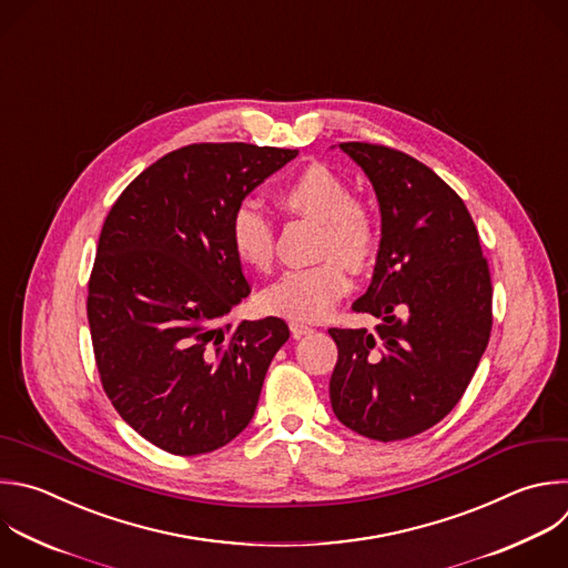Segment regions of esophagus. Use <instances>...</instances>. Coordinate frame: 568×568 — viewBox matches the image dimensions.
Here are the masks:
<instances>
[{
    "label": "esophagus",
    "instance_id": "1",
    "mask_svg": "<svg viewBox=\"0 0 568 568\" xmlns=\"http://www.w3.org/2000/svg\"><path fill=\"white\" fill-rule=\"evenodd\" d=\"M290 329H292L294 338H301V336H307V334H312V332H314V327H312V325L301 323V321H292V323H290Z\"/></svg>",
    "mask_w": 568,
    "mask_h": 568
}]
</instances>
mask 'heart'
<instances>
[{
	"label": "heart",
	"instance_id": "obj_1",
	"mask_svg": "<svg viewBox=\"0 0 568 568\" xmlns=\"http://www.w3.org/2000/svg\"><path fill=\"white\" fill-rule=\"evenodd\" d=\"M281 205L321 223L316 254L327 256L303 270L285 272L261 294L270 314L318 321L349 290V272L369 265L376 250V223L365 205L352 199L349 184L325 164L301 169L281 192ZM230 243L236 258L258 272L274 258L272 221L254 205H241L230 219Z\"/></svg>",
	"mask_w": 568,
	"mask_h": 568
}]
</instances>
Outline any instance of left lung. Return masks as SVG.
Returning a JSON list of instances; mask_svg holds the SVG:
<instances>
[{"mask_svg": "<svg viewBox=\"0 0 568 568\" xmlns=\"http://www.w3.org/2000/svg\"><path fill=\"white\" fill-rule=\"evenodd\" d=\"M338 146L379 203L372 283L352 310L382 325L329 329V402L363 437L408 439L439 424L473 379L493 325L490 272L464 201L430 166L382 144Z\"/></svg>", "mask_w": 568, "mask_h": 568, "instance_id": "obj_1", "label": "left lung"}]
</instances>
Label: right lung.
Instances as JSON below:
<instances>
[{"mask_svg": "<svg viewBox=\"0 0 568 568\" xmlns=\"http://www.w3.org/2000/svg\"><path fill=\"white\" fill-rule=\"evenodd\" d=\"M296 155L245 142L182 146L144 169L102 225L87 301L102 388L171 455H205L241 435L290 338L276 316L232 332L219 321L250 294L230 219Z\"/></svg>", "mask_w": 568, "mask_h": 568, "instance_id": "1", "label": "right lung"}]
</instances>
